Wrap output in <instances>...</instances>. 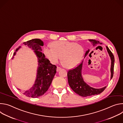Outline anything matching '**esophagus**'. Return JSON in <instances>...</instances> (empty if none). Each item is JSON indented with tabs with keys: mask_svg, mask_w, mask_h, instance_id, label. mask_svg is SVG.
<instances>
[{
	"mask_svg": "<svg viewBox=\"0 0 123 123\" xmlns=\"http://www.w3.org/2000/svg\"><path fill=\"white\" fill-rule=\"evenodd\" d=\"M61 68H60V67H57V72H58V71H60V70H61Z\"/></svg>",
	"mask_w": 123,
	"mask_h": 123,
	"instance_id": "esophagus-1",
	"label": "esophagus"
}]
</instances>
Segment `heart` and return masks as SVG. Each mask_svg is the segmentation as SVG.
<instances>
[{
    "label": "heart",
    "instance_id": "heart-1",
    "mask_svg": "<svg viewBox=\"0 0 123 123\" xmlns=\"http://www.w3.org/2000/svg\"><path fill=\"white\" fill-rule=\"evenodd\" d=\"M51 46H45L43 51L46 56L53 64L58 63L62 57V62L67 68L77 66L84 55V49L74 42L65 41H55Z\"/></svg>",
    "mask_w": 123,
    "mask_h": 123
}]
</instances>
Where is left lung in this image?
<instances>
[{
	"mask_svg": "<svg viewBox=\"0 0 123 123\" xmlns=\"http://www.w3.org/2000/svg\"><path fill=\"white\" fill-rule=\"evenodd\" d=\"M89 41L92 43L93 46H95L97 44H102L99 41L93 39H90ZM106 48L111 59V79L113 75L114 57L111 51L107 46H106ZM89 51L90 49L86 50L85 56H86L88 54ZM82 65L83 61L80 64L78 65L77 67L73 69H70L68 71L67 75L68 83L70 87L76 93L82 97H87L94 95H97L102 92L106 88V86L101 89H95L90 86L85 82L82 76Z\"/></svg>",
	"mask_w": 123,
	"mask_h": 123,
	"instance_id": "1",
	"label": "left lung"
}]
</instances>
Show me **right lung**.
I'll list each match as a JSON object with an SVG mask.
<instances>
[{"mask_svg": "<svg viewBox=\"0 0 123 123\" xmlns=\"http://www.w3.org/2000/svg\"><path fill=\"white\" fill-rule=\"evenodd\" d=\"M23 44L34 50V53L37 57L38 63L35 83L29 90L23 92V94L29 97L37 98L43 95L49 89L56 73L57 68L55 65H52L49 60L45 58V55L41 52V47L44 45L43 42L41 40L33 39L25 42ZM20 47V46L16 49L15 51L18 50ZM15 54L16 52L14 53L13 56Z\"/></svg>", "mask_w": 123, "mask_h": 123, "instance_id": "obj_1", "label": "right lung"}]
</instances>
